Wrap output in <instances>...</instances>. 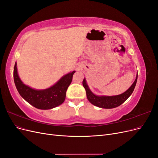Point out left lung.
Segmentation results:
<instances>
[{
  "mask_svg": "<svg viewBox=\"0 0 158 158\" xmlns=\"http://www.w3.org/2000/svg\"><path fill=\"white\" fill-rule=\"evenodd\" d=\"M137 78L138 74L135 81L132 84L131 86L129 88V89H128L125 92L123 93L122 94L114 95V96H98V95H94L91 92L85 79L83 80L82 84L85 89V92H86L87 98L91 103L101 108L112 109L121 106L129 98V96L133 92L134 89H135L137 82Z\"/></svg>",
  "mask_w": 158,
  "mask_h": 158,
  "instance_id": "8db88e82",
  "label": "left lung"
}]
</instances>
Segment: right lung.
Instances as JSON below:
<instances>
[{
  "label": "right lung",
  "mask_w": 158,
  "mask_h": 158,
  "mask_svg": "<svg viewBox=\"0 0 158 158\" xmlns=\"http://www.w3.org/2000/svg\"><path fill=\"white\" fill-rule=\"evenodd\" d=\"M16 63L14 68V80L18 92L27 102L40 109H50L60 106L64 101L66 92L70 84L75 71L61 78L58 82L51 88L36 90L26 85L18 74Z\"/></svg>",
  "instance_id": "1"
}]
</instances>
